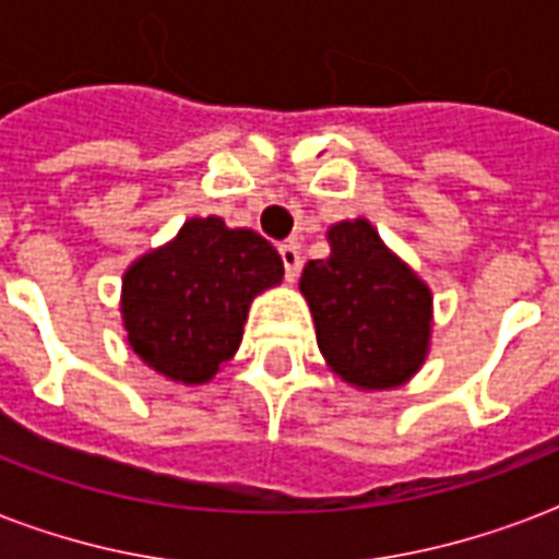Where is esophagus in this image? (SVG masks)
Returning <instances> with one entry per match:
<instances>
[{"label":"esophagus","mask_w":559,"mask_h":559,"mask_svg":"<svg viewBox=\"0 0 559 559\" xmlns=\"http://www.w3.org/2000/svg\"><path fill=\"white\" fill-rule=\"evenodd\" d=\"M281 261H284V272H287L289 281H296L298 270H301V246L298 240H287V243L278 246Z\"/></svg>","instance_id":"1"}]
</instances>
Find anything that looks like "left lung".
<instances>
[{"label":"left lung","instance_id":"obj_1","mask_svg":"<svg viewBox=\"0 0 559 559\" xmlns=\"http://www.w3.org/2000/svg\"><path fill=\"white\" fill-rule=\"evenodd\" d=\"M331 258L301 272L316 342L345 382L394 389L424 366L432 296L406 263L382 246L368 219L328 231Z\"/></svg>","mask_w":559,"mask_h":559}]
</instances>
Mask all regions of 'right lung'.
I'll return each mask as SVG.
<instances>
[{"mask_svg":"<svg viewBox=\"0 0 559 559\" xmlns=\"http://www.w3.org/2000/svg\"><path fill=\"white\" fill-rule=\"evenodd\" d=\"M281 275V254L258 231L188 219L168 246L127 270V342L170 380H211L235 357L252 298Z\"/></svg>","mask_w":559,"mask_h":559,"instance_id":"obj_1","label":"right lung"}]
</instances>
